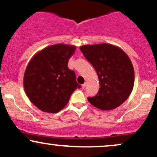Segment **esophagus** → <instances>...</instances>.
<instances>
[{
    "label": "esophagus",
    "mask_w": 157,
    "mask_h": 157,
    "mask_svg": "<svg viewBox=\"0 0 157 157\" xmlns=\"http://www.w3.org/2000/svg\"><path fill=\"white\" fill-rule=\"evenodd\" d=\"M86 82H85L84 84H82V89H84L85 88H86Z\"/></svg>",
    "instance_id": "34e87169"
}]
</instances>
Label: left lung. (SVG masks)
<instances>
[{
    "mask_svg": "<svg viewBox=\"0 0 157 157\" xmlns=\"http://www.w3.org/2000/svg\"><path fill=\"white\" fill-rule=\"evenodd\" d=\"M96 70L100 89L89 97L90 103L102 111L121 105L130 96L134 85V70L131 59L122 48L110 44L84 45L80 47Z\"/></svg>",
    "mask_w": 157,
    "mask_h": 157,
    "instance_id": "left-lung-1",
    "label": "left lung"
}]
</instances>
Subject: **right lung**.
I'll return each mask as SVG.
<instances>
[{"instance_id": "obj_1", "label": "right lung", "mask_w": 157, "mask_h": 157, "mask_svg": "<svg viewBox=\"0 0 157 157\" xmlns=\"http://www.w3.org/2000/svg\"><path fill=\"white\" fill-rule=\"evenodd\" d=\"M76 46L58 44L43 48L32 57L23 76L29 100L44 112L57 113L67 105L74 91L81 86L68 68Z\"/></svg>"}]
</instances>
